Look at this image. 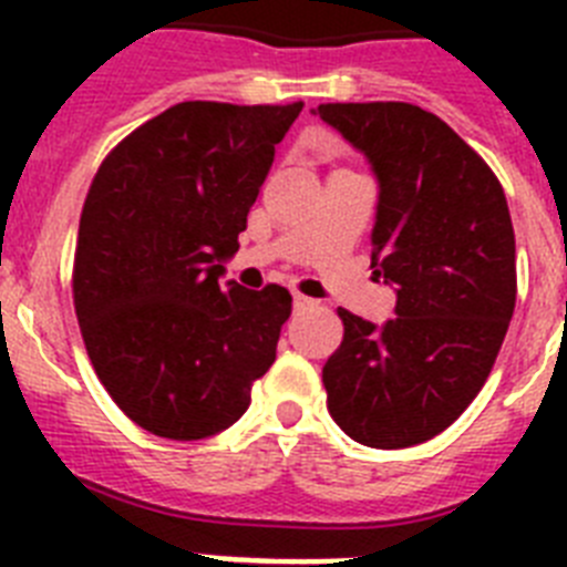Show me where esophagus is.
<instances>
[{
  "label": "esophagus",
  "mask_w": 567,
  "mask_h": 567,
  "mask_svg": "<svg viewBox=\"0 0 567 567\" xmlns=\"http://www.w3.org/2000/svg\"><path fill=\"white\" fill-rule=\"evenodd\" d=\"M295 309H309V307H315V300L312 298H307V295H300V292H295Z\"/></svg>",
  "instance_id": "1"
}]
</instances>
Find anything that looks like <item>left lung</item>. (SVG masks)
Listing matches in <instances>:
<instances>
[{
  "label": "left lung",
  "instance_id": "left-lung-1",
  "mask_svg": "<svg viewBox=\"0 0 567 567\" xmlns=\"http://www.w3.org/2000/svg\"><path fill=\"white\" fill-rule=\"evenodd\" d=\"M315 113L378 175L372 267L398 318L338 309L343 340L323 365L334 423L372 449L445 432L488 380L517 303V247L503 184L443 118L405 102Z\"/></svg>",
  "mask_w": 567,
  "mask_h": 567
}]
</instances>
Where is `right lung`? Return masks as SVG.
Here are the masks:
<instances>
[{
	"instance_id": "right-lung-1",
	"label": "right lung",
	"mask_w": 567,
	"mask_h": 567,
	"mask_svg": "<svg viewBox=\"0 0 567 567\" xmlns=\"http://www.w3.org/2000/svg\"><path fill=\"white\" fill-rule=\"evenodd\" d=\"M303 102H182L115 144L84 198L73 303L115 405L167 440L247 412L275 363L289 289L221 284L224 260Z\"/></svg>"
}]
</instances>
